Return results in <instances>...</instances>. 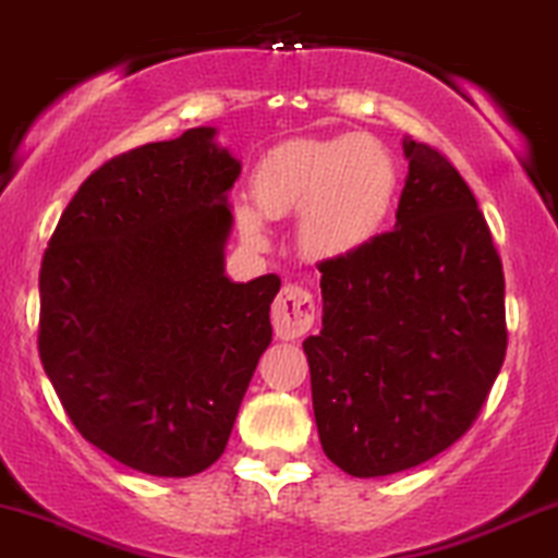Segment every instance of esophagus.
Instances as JSON below:
<instances>
[{
    "mask_svg": "<svg viewBox=\"0 0 558 558\" xmlns=\"http://www.w3.org/2000/svg\"><path fill=\"white\" fill-rule=\"evenodd\" d=\"M315 323V302L302 286H283L272 304V328L280 339H299Z\"/></svg>",
    "mask_w": 558,
    "mask_h": 558,
    "instance_id": "obj_1",
    "label": "esophagus"
}]
</instances>
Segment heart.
Masks as SVG:
<instances>
[{"label":"heart","mask_w":558,"mask_h":558,"mask_svg":"<svg viewBox=\"0 0 558 558\" xmlns=\"http://www.w3.org/2000/svg\"><path fill=\"white\" fill-rule=\"evenodd\" d=\"M395 193V161L371 134L289 140L256 163L251 177L254 206L238 204L235 219L241 235L262 246V217L296 214L302 254L333 262L352 256L378 235Z\"/></svg>","instance_id":"b5f03b06"}]
</instances>
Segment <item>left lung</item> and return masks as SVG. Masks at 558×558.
Segmentation results:
<instances>
[{
	"label": "left lung",
	"instance_id": "obj_1",
	"mask_svg": "<svg viewBox=\"0 0 558 558\" xmlns=\"http://www.w3.org/2000/svg\"><path fill=\"white\" fill-rule=\"evenodd\" d=\"M395 230L323 262L304 339L326 456L352 476L418 466L461 439L506 357L504 267L463 177L405 137Z\"/></svg>",
	"mask_w": 558,
	"mask_h": 558
}]
</instances>
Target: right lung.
<instances>
[{"instance_id":"obj_1","label":"right lung","mask_w":558,"mask_h":558,"mask_svg":"<svg viewBox=\"0 0 558 558\" xmlns=\"http://www.w3.org/2000/svg\"><path fill=\"white\" fill-rule=\"evenodd\" d=\"M241 161L214 126L110 158L45 251L39 357L87 442L153 476L225 452L280 278L225 275Z\"/></svg>"}]
</instances>
